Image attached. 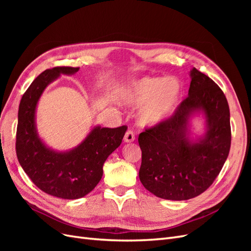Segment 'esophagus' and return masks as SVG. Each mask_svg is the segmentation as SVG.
<instances>
[{"label": "esophagus", "mask_w": 251, "mask_h": 251, "mask_svg": "<svg viewBox=\"0 0 251 251\" xmlns=\"http://www.w3.org/2000/svg\"><path fill=\"white\" fill-rule=\"evenodd\" d=\"M124 140H125V142H127V143L133 142L135 140V134H134V132L132 130H127L126 135H125Z\"/></svg>", "instance_id": "34e87169"}]
</instances>
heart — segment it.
Segmentation results:
<instances>
[{"mask_svg":"<svg viewBox=\"0 0 251 251\" xmlns=\"http://www.w3.org/2000/svg\"><path fill=\"white\" fill-rule=\"evenodd\" d=\"M181 96L179 81L173 78H142L131 82L121 91L126 104L139 107L142 125L154 126L168 118L176 107Z\"/></svg>","mask_w":251,"mask_h":251,"instance_id":"1","label":"heart"}]
</instances>
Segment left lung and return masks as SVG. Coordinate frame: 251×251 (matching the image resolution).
<instances>
[{
	"label": "left lung",
	"instance_id": "left-lung-1",
	"mask_svg": "<svg viewBox=\"0 0 251 251\" xmlns=\"http://www.w3.org/2000/svg\"><path fill=\"white\" fill-rule=\"evenodd\" d=\"M188 96L174 115L139 134L142 151L139 179L159 198H195L212 184L229 154L230 113L223 91L207 75L193 68ZM202 110L208 130L197 143L188 139V119Z\"/></svg>",
	"mask_w": 251,
	"mask_h": 251
}]
</instances>
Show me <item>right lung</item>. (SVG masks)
Returning a JSON list of instances; mask_svg holds the SVG:
<instances>
[{
  "label": "right lung",
  "instance_id": "add662e5",
  "mask_svg": "<svg viewBox=\"0 0 251 251\" xmlns=\"http://www.w3.org/2000/svg\"><path fill=\"white\" fill-rule=\"evenodd\" d=\"M79 68L55 67L41 73L23 95L18 115L16 151L19 162L41 191L62 199H78L93 191L102 177V166L123 141L127 126H95L79 146L58 153L47 148L35 127V109L42 93L59 74Z\"/></svg>",
  "mask_w": 251,
  "mask_h": 251
}]
</instances>
